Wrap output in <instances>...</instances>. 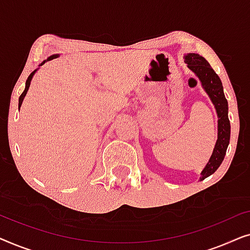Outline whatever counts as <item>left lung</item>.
Here are the masks:
<instances>
[{
  "label": "left lung",
  "instance_id": "1",
  "mask_svg": "<svg viewBox=\"0 0 250 250\" xmlns=\"http://www.w3.org/2000/svg\"><path fill=\"white\" fill-rule=\"evenodd\" d=\"M184 62L200 80L204 90L206 91L208 97L210 98L211 102L215 105L218 117L217 141L216 145H215L214 151L211 153V157L209 158V162L207 163V165L205 166L203 172H201L200 181H203L215 173V170L220 167L222 162H223L225 152H227L231 133L230 121H229L228 117L229 107L220 77L210 67L208 61L197 53H188L184 56Z\"/></svg>",
  "mask_w": 250,
  "mask_h": 250
}]
</instances>
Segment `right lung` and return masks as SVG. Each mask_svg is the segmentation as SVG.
<instances>
[{
	"instance_id": "right-lung-1",
	"label": "right lung",
	"mask_w": 250,
	"mask_h": 250,
	"mask_svg": "<svg viewBox=\"0 0 250 250\" xmlns=\"http://www.w3.org/2000/svg\"><path fill=\"white\" fill-rule=\"evenodd\" d=\"M57 57H59V54H53V56H51L50 58H47L46 60H44L42 63L40 64V66H42V64H44L46 62V61H49V60H52L53 58H57ZM36 70L37 69H35L33 71L32 74L29 75L28 76V78H27V81H26V86H25V90H23V92L21 93V95H20V98H19V108L21 107V104H22V101H23V98H25V95L27 94V91H28V88H29V85H30V82H32V78H33V76H34V74L36 73Z\"/></svg>"
}]
</instances>
